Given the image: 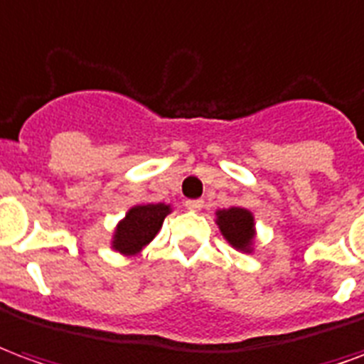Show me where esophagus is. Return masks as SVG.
<instances>
[{
  "instance_id": "esophagus-1",
  "label": "esophagus",
  "mask_w": 364,
  "mask_h": 364,
  "mask_svg": "<svg viewBox=\"0 0 364 364\" xmlns=\"http://www.w3.org/2000/svg\"><path fill=\"white\" fill-rule=\"evenodd\" d=\"M186 208L190 209V211H200L203 208V201L201 200H188L186 201Z\"/></svg>"
}]
</instances>
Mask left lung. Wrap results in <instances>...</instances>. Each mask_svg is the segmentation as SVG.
<instances>
[{
  "mask_svg": "<svg viewBox=\"0 0 364 364\" xmlns=\"http://www.w3.org/2000/svg\"><path fill=\"white\" fill-rule=\"evenodd\" d=\"M217 225L223 237L227 238L237 250L250 252L254 238V217L242 208H230L217 211Z\"/></svg>",
  "mask_w": 364,
  "mask_h": 364,
  "instance_id": "8db88e82",
  "label": "left lung"
}]
</instances>
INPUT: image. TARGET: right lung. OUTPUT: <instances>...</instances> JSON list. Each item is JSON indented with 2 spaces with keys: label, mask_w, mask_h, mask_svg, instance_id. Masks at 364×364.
Returning a JSON list of instances; mask_svg holds the SVG:
<instances>
[{
  "label": "right lung",
  "mask_w": 364,
  "mask_h": 364,
  "mask_svg": "<svg viewBox=\"0 0 364 364\" xmlns=\"http://www.w3.org/2000/svg\"><path fill=\"white\" fill-rule=\"evenodd\" d=\"M168 213L171 208L164 203H147L129 209L126 219L120 221L114 232V250L122 254H137L143 246H147L155 238L164 217Z\"/></svg>",
  "instance_id": "add662e5"
}]
</instances>
